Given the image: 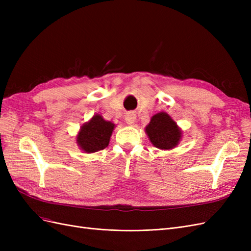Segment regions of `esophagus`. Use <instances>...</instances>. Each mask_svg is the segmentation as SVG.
Masks as SVG:
<instances>
[{"instance_id":"esophagus-1","label":"esophagus","mask_w":251,"mask_h":251,"mask_svg":"<svg viewBox=\"0 0 251 251\" xmlns=\"http://www.w3.org/2000/svg\"><path fill=\"white\" fill-rule=\"evenodd\" d=\"M125 119L127 125H133L136 120V114L134 112H128L126 114Z\"/></svg>"}]
</instances>
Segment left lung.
<instances>
[{"mask_svg": "<svg viewBox=\"0 0 251 251\" xmlns=\"http://www.w3.org/2000/svg\"><path fill=\"white\" fill-rule=\"evenodd\" d=\"M151 142L158 149L171 150L181 139V131L177 124L166 113H158L151 117L146 127Z\"/></svg>", "mask_w": 251, "mask_h": 251, "instance_id": "obj_1", "label": "left lung"}]
</instances>
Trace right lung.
<instances>
[{
    "instance_id": "1",
    "label": "right lung",
    "mask_w": 251,
    "mask_h": 251,
    "mask_svg": "<svg viewBox=\"0 0 251 251\" xmlns=\"http://www.w3.org/2000/svg\"><path fill=\"white\" fill-rule=\"evenodd\" d=\"M114 126L100 115H94L89 123L81 126L77 135L78 146L86 153H95L103 150L108 147Z\"/></svg>"
}]
</instances>
